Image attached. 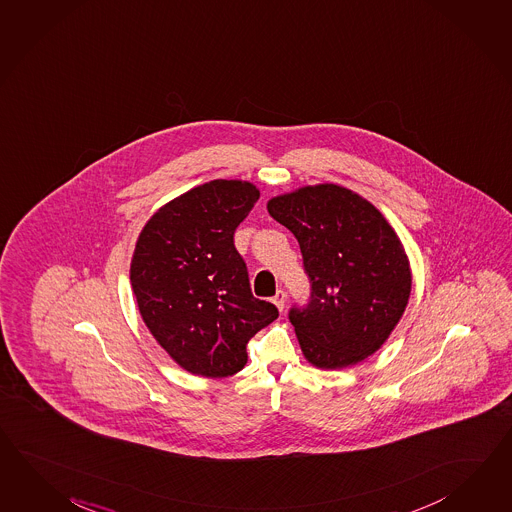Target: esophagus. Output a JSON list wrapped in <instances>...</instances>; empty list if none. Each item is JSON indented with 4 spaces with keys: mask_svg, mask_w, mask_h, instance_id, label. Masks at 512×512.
<instances>
[{
    "mask_svg": "<svg viewBox=\"0 0 512 512\" xmlns=\"http://www.w3.org/2000/svg\"><path fill=\"white\" fill-rule=\"evenodd\" d=\"M273 302L276 304V308L280 309V311H284L286 309V293L280 289V291H276V295L273 297Z\"/></svg>",
    "mask_w": 512,
    "mask_h": 512,
    "instance_id": "34e87169",
    "label": "esophagus"
}]
</instances>
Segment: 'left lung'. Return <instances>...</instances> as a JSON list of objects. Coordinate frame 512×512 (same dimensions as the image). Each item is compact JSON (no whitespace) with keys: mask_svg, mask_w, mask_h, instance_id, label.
Masks as SVG:
<instances>
[{"mask_svg":"<svg viewBox=\"0 0 512 512\" xmlns=\"http://www.w3.org/2000/svg\"><path fill=\"white\" fill-rule=\"evenodd\" d=\"M267 210L297 238L311 293L289 309L304 356L345 369L372 356L404 315L411 269L380 210L337 184L278 195Z\"/></svg>","mask_w":512,"mask_h":512,"instance_id":"left-lung-1","label":"left lung"}]
</instances>
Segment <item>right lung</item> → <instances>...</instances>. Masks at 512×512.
Instances as JSON below:
<instances>
[{
    "label": "right lung",
    "mask_w": 512,
    "mask_h": 512,
    "mask_svg": "<svg viewBox=\"0 0 512 512\" xmlns=\"http://www.w3.org/2000/svg\"><path fill=\"white\" fill-rule=\"evenodd\" d=\"M260 191L212 180L162 206L143 226L131 284L143 322L180 367L226 378L245 367L247 343L278 317L254 297L234 232Z\"/></svg>",
    "instance_id": "1"
}]
</instances>
